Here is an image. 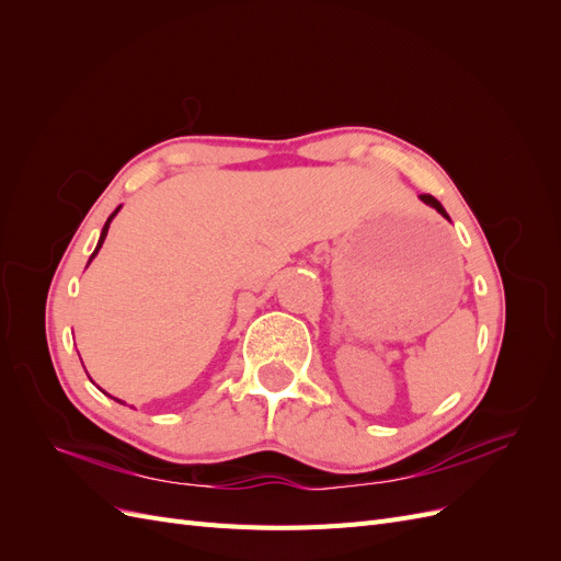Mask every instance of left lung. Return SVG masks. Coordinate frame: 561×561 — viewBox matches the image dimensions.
<instances>
[{
	"label": "left lung",
	"instance_id": "8db88e82",
	"mask_svg": "<svg viewBox=\"0 0 561 561\" xmlns=\"http://www.w3.org/2000/svg\"><path fill=\"white\" fill-rule=\"evenodd\" d=\"M419 198H421V201H423V203H426V206H431V208H435V210H437V213H439V215H443V217H445V219H449V215H447V210H445V208H443V203H439V201H437V198H435V196H431V194H421V196H419Z\"/></svg>",
	"mask_w": 561,
	"mask_h": 561
}]
</instances>
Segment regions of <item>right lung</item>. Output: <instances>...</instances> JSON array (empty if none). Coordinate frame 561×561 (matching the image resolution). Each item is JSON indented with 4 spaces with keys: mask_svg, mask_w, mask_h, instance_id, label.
Listing matches in <instances>:
<instances>
[{
    "mask_svg": "<svg viewBox=\"0 0 561 561\" xmlns=\"http://www.w3.org/2000/svg\"><path fill=\"white\" fill-rule=\"evenodd\" d=\"M118 210H122V206H118V208H116V210H114V213H112V215L107 217V222H105L103 231H100V239H98V245H95V250H93V254H91V260H89V264L93 262V257H95V254H98V250H100V248H103V243H105V236H107V231H110V225H112V219L116 217V213H118ZM89 264H87V266H89ZM110 398H112V396H110ZM114 400H116V402H122V400H118V398H114ZM122 404H126V402H122Z\"/></svg>",
    "mask_w": 561,
    "mask_h": 561,
    "instance_id": "add662e5",
    "label": "right lung"
}]
</instances>
